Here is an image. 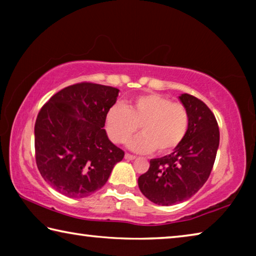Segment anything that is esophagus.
Instances as JSON below:
<instances>
[{
	"label": "esophagus",
	"mask_w": 256,
	"mask_h": 256,
	"mask_svg": "<svg viewBox=\"0 0 256 256\" xmlns=\"http://www.w3.org/2000/svg\"><path fill=\"white\" fill-rule=\"evenodd\" d=\"M125 159L133 160V159H136V156H133V154H125Z\"/></svg>",
	"instance_id": "34e87169"
}]
</instances>
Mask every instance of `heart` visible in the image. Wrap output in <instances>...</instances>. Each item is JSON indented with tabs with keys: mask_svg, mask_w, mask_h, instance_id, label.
Masks as SVG:
<instances>
[{
	"mask_svg": "<svg viewBox=\"0 0 256 256\" xmlns=\"http://www.w3.org/2000/svg\"><path fill=\"white\" fill-rule=\"evenodd\" d=\"M190 116L183 104L159 94H141L125 107L114 105L105 118L106 131L115 144H124L141 128L142 136L130 141L134 151L159 154L174 151L188 133Z\"/></svg>",
	"mask_w": 256,
	"mask_h": 256,
	"instance_id": "heart-1",
	"label": "heart"
}]
</instances>
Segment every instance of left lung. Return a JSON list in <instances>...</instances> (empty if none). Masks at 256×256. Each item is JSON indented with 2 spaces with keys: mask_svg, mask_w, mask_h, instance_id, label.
<instances>
[{
  "mask_svg": "<svg viewBox=\"0 0 256 256\" xmlns=\"http://www.w3.org/2000/svg\"><path fill=\"white\" fill-rule=\"evenodd\" d=\"M190 123L182 144L170 154L150 160L138 180L146 198L159 206H172L194 196L210 176L219 146V128L214 112L188 94L180 96Z\"/></svg>",
  "mask_w": 256,
  "mask_h": 256,
  "instance_id": "obj_1",
  "label": "left lung"
}]
</instances>
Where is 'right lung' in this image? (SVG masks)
I'll return each instance as SVG.
<instances>
[{"mask_svg":"<svg viewBox=\"0 0 256 256\" xmlns=\"http://www.w3.org/2000/svg\"><path fill=\"white\" fill-rule=\"evenodd\" d=\"M118 88L80 82L56 92L34 123V154L40 175L68 198H86L106 184L124 151L108 140L106 114Z\"/></svg>","mask_w":256,"mask_h":256,"instance_id":"obj_1","label":"right lung"}]
</instances>
